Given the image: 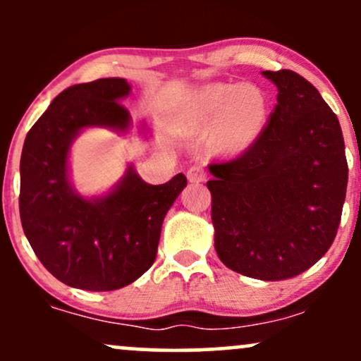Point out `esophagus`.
<instances>
[{"label":"esophagus","mask_w":361,"mask_h":361,"mask_svg":"<svg viewBox=\"0 0 361 361\" xmlns=\"http://www.w3.org/2000/svg\"><path fill=\"white\" fill-rule=\"evenodd\" d=\"M186 176H188V180L192 181V183H200V181H204L207 178V171L204 166H200V164H195L186 171Z\"/></svg>","instance_id":"esophagus-1"}]
</instances>
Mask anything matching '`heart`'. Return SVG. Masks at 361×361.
<instances>
[{"label":"heart","mask_w":361,"mask_h":361,"mask_svg":"<svg viewBox=\"0 0 361 361\" xmlns=\"http://www.w3.org/2000/svg\"><path fill=\"white\" fill-rule=\"evenodd\" d=\"M193 127H212V144L219 151H241L258 137L268 117L267 97L258 86L214 82L197 90L188 100Z\"/></svg>","instance_id":"1"}]
</instances>
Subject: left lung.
Segmentation results:
<instances>
[{
  "instance_id": "8db88e82",
  "label": "left lung",
  "mask_w": 361,
  "mask_h": 361,
  "mask_svg": "<svg viewBox=\"0 0 361 361\" xmlns=\"http://www.w3.org/2000/svg\"><path fill=\"white\" fill-rule=\"evenodd\" d=\"M279 88L268 126L243 154L209 166L215 251L251 279H292L336 238L348 163L338 117L300 74L263 71Z\"/></svg>"
}]
</instances>
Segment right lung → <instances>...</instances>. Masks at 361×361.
<instances>
[{"label":"right lung","mask_w":361,"mask_h":361,"mask_svg":"<svg viewBox=\"0 0 361 361\" xmlns=\"http://www.w3.org/2000/svg\"><path fill=\"white\" fill-rule=\"evenodd\" d=\"M130 93L122 78L74 85L28 130L20 159V217L40 263L69 287L109 292L144 275L156 259L161 226L186 186L183 173L149 185L132 166L110 193L85 198L69 181V147L82 128L126 132Z\"/></svg>","instance_id":"add662e5"}]
</instances>
